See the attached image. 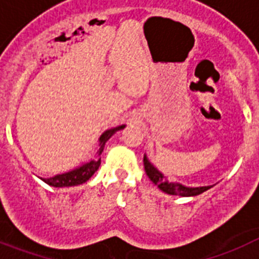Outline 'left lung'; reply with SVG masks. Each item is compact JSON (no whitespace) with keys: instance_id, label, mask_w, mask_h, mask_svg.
<instances>
[{"instance_id":"left-lung-1","label":"left lung","mask_w":259,"mask_h":259,"mask_svg":"<svg viewBox=\"0 0 259 259\" xmlns=\"http://www.w3.org/2000/svg\"><path fill=\"white\" fill-rule=\"evenodd\" d=\"M143 164H145V171H146V175L149 177V179L155 184L158 188H159L162 192L167 193V195H175V196H183V197H193L197 196L200 193L205 192L209 188L214 186H203V187H188L184 186L183 183H179V182H172V180H168L166 178V175L163 172H160L153 163L150 162L147 155L145 154L143 156Z\"/></svg>"}]
</instances>
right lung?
<instances>
[{"mask_svg": "<svg viewBox=\"0 0 259 259\" xmlns=\"http://www.w3.org/2000/svg\"><path fill=\"white\" fill-rule=\"evenodd\" d=\"M126 125H119L112 129L105 130L99 138V150H97L96 155L91 158L87 162L81 163L79 167H76L73 170L67 171V172L58 174L55 177L51 178H40L46 184H49L51 187H56V188H64V187H73L79 186V184L85 183L87 180L91 179L93 174L99 170L100 163H101V154L104 151L105 143L108 140H110V137L113 134H116L118 130H122Z\"/></svg>", "mask_w": 259, "mask_h": 259, "instance_id": "obj_1", "label": "right lung"}]
</instances>
